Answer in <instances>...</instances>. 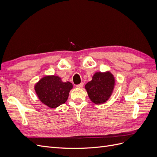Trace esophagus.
Returning <instances> with one entry per match:
<instances>
[{
    "instance_id": "obj_1",
    "label": "esophagus",
    "mask_w": 157,
    "mask_h": 157,
    "mask_svg": "<svg viewBox=\"0 0 157 157\" xmlns=\"http://www.w3.org/2000/svg\"><path fill=\"white\" fill-rule=\"evenodd\" d=\"M83 85H84V83H83V82H81L80 84L77 85V86H76V87L78 88H81L83 87Z\"/></svg>"
}]
</instances>
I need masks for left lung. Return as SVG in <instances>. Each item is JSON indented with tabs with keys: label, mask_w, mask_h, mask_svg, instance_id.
<instances>
[{
	"label": "left lung",
	"mask_w": 157,
	"mask_h": 157,
	"mask_svg": "<svg viewBox=\"0 0 157 157\" xmlns=\"http://www.w3.org/2000/svg\"><path fill=\"white\" fill-rule=\"evenodd\" d=\"M115 86V78L110 72H98L91 81L85 85V88L91 101L96 104L107 101L111 96Z\"/></svg>",
	"instance_id": "8db88e82"
}]
</instances>
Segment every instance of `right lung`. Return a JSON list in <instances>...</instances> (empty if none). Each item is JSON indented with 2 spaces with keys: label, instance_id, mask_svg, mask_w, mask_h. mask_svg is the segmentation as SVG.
<instances>
[{
  "label": "right lung",
  "instance_id": "add662e5",
  "mask_svg": "<svg viewBox=\"0 0 157 157\" xmlns=\"http://www.w3.org/2000/svg\"><path fill=\"white\" fill-rule=\"evenodd\" d=\"M73 84L63 82L58 76H46L35 86L36 94L42 103L50 108H56L67 100Z\"/></svg>",
  "mask_w": 157,
  "mask_h": 157
}]
</instances>
